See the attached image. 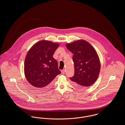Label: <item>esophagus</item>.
Wrapping results in <instances>:
<instances>
[{
  "label": "esophagus",
  "mask_w": 125,
  "mask_h": 125,
  "mask_svg": "<svg viewBox=\"0 0 125 125\" xmlns=\"http://www.w3.org/2000/svg\"><path fill=\"white\" fill-rule=\"evenodd\" d=\"M65 70L64 69H63L62 70V74H64L65 73Z\"/></svg>",
  "instance_id": "34e87169"
}]
</instances>
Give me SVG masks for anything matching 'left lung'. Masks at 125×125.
<instances>
[{
	"mask_svg": "<svg viewBox=\"0 0 125 125\" xmlns=\"http://www.w3.org/2000/svg\"><path fill=\"white\" fill-rule=\"evenodd\" d=\"M66 47L73 54L74 73L70 78L73 85L78 89L90 86L97 79L101 69L96 51L84 40L68 43Z\"/></svg>",
	"mask_w": 125,
	"mask_h": 125,
	"instance_id": "left-lung-1",
	"label": "left lung"
}]
</instances>
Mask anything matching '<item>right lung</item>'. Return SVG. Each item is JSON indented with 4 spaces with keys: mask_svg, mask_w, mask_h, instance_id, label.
<instances>
[{
    "mask_svg": "<svg viewBox=\"0 0 125 125\" xmlns=\"http://www.w3.org/2000/svg\"><path fill=\"white\" fill-rule=\"evenodd\" d=\"M59 44L42 40L34 44L27 54L24 65L27 81L39 90L50 87L55 77L61 73L58 62L53 57Z\"/></svg>",
    "mask_w": 125,
    "mask_h": 125,
    "instance_id": "add662e5",
    "label": "right lung"
}]
</instances>
